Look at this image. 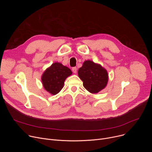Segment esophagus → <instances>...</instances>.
<instances>
[{
  "label": "esophagus",
  "mask_w": 152,
  "mask_h": 152,
  "mask_svg": "<svg viewBox=\"0 0 152 152\" xmlns=\"http://www.w3.org/2000/svg\"><path fill=\"white\" fill-rule=\"evenodd\" d=\"M72 71L74 73H77V68L76 67H73L72 68Z\"/></svg>",
  "instance_id": "34e87169"
}]
</instances>
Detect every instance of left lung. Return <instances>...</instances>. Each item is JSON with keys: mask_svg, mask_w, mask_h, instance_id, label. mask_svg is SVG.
<instances>
[{"mask_svg": "<svg viewBox=\"0 0 152 152\" xmlns=\"http://www.w3.org/2000/svg\"><path fill=\"white\" fill-rule=\"evenodd\" d=\"M79 78L83 81L84 88L92 94L104 89L108 82L107 70L100 64L92 61H85L77 72Z\"/></svg>", "mask_w": 152, "mask_h": 152, "instance_id": "8db88e82", "label": "left lung"}]
</instances>
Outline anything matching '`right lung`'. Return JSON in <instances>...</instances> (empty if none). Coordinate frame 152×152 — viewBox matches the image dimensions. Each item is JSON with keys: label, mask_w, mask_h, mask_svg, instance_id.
Here are the masks:
<instances>
[{"label": "right lung", "mask_w": 152, "mask_h": 152, "mask_svg": "<svg viewBox=\"0 0 152 152\" xmlns=\"http://www.w3.org/2000/svg\"><path fill=\"white\" fill-rule=\"evenodd\" d=\"M72 75L69 68L60 62H54L41 76L43 87L50 94L56 95L62 89L65 80Z\"/></svg>", "instance_id": "right-lung-1"}]
</instances>
